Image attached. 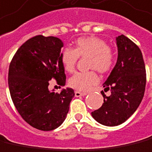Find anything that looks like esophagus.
<instances>
[{"instance_id": "esophagus-1", "label": "esophagus", "mask_w": 152, "mask_h": 152, "mask_svg": "<svg viewBox=\"0 0 152 152\" xmlns=\"http://www.w3.org/2000/svg\"><path fill=\"white\" fill-rule=\"evenodd\" d=\"M86 92H80V91H75V95L76 97H80V96H85L86 95Z\"/></svg>"}]
</instances>
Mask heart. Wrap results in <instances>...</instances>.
Returning a JSON list of instances; mask_svg holds the SVG:
<instances>
[{
  "mask_svg": "<svg viewBox=\"0 0 152 152\" xmlns=\"http://www.w3.org/2000/svg\"><path fill=\"white\" fill-rule=\"evenodd\" d=\"M89 68L96 69L99 72L106 73L112 68L115 55L113 48L104 39L98 37H84L76 40L75 49L65 48L61 53V61L66 72L75 71L79 57H88ZM99 82V76L94 70L77 72L69 80V85L78 91H88Z\"/></svg>",
  "mask_w": 152,
  "mask_h": 152,
  "instance_id": "1",
  "label": "heart"
}]
</instances>
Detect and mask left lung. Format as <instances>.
Masks as SVG:
<instances>
[{
    "instance_id": "obj_1",
    "label": "left lung",
    "mask_w": 152,
    "mask_h": 152,
    "mask_svg": "<svg viewBox=\"0 0 152 152\" xmlns=\"http://www.w3.org/2000/svg\"><path fill=\"white\" fill-rule=\"evenodd\" d=\"M118 60L103 84L107 96L101 91L104 103L91 115L99 124L113 127L122 124L134 113L142 100L146 74L142 53L138 46L122 34L116 38Z\"/></svg>"
}]
</instances>
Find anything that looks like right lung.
<instances>
[{"label":"right lung","mask_w":152,"mask_h":152,"mask_svg":"<svg viewBox=\"0 0 152 152\" xmlns=\"http://www.w3.org/2000/svg\"><path fill=\"white\" fill-rule=\"evenodd\" d=\"M61 40L37 35L27 40L10 61L8 85L14 104L22 118L42 131L58 128L69 111L75 95L72 88L61 93L49 91V80L65 86V69L61 61Z\"/></svg>","instance_id":"obj_1"}]
</instances>
